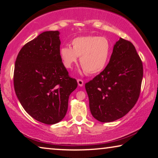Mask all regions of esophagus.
<instances>
[{
	"mask_svg": "<svg viewBox=\"0 0 158 158\" xmlns=\"http://www.w3.org/2000/svg\"><path fill=\"white\" fill-rule=\"evenodd\" d=\"M77 84H78V85L80 86V87H82V86L83 85V81H82V80L77 79Z\"/></svg>",
	"mask_w": 158,
	"mask_h": 158,
	"instance_id": "34e87169",
	"label": "esophagus"
}]
</instances>
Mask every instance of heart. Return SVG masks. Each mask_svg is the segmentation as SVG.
Listing matches in <instances>:
<instances>
[{
	"label": "heart",
	"mask_w": 158,
	"mask_h": 158,
	"mask_svg": "<svg viewBox=\"0 0 158 158\" xmlns=\"http://www.w3.org/2000/svg\"><path fill=\"white\" fill-rule=\"evenodd\" d=\"M72 47L64 46L60 49V57L66 68H72L80 57L83 70L96 74L104 70L109 62L111 47L106 38L98 36H83L75 38Z\"/></svg>",
	"instance_id": "obj_1"
}]
</instances>
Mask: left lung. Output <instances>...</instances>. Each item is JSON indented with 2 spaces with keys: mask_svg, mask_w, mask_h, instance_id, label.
Returning <instances> with one entry per match:
<instances>
[{
  "mask_svg": "<svg viewBox=\"0 0 158 158\" xmlns=\"http://www.w3.org/2000/svg\"><path fill=\"white\" fill-rule=\"evenodd\" d=\"M142 77V62L135 46L120 38L106 68L85 85L92 116L111 122L126 115L139 98Z\"/></svg>",
  "mask_w": 158,
  "mask_h": 158,
  "instance_id": "obj_1",
  "label": "left lung"
}]
</instances>
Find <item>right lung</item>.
Wrapping results in <instances>:
<instances>
[{"mask_svg": "<svg viewBox=\"0 0 158 158\" xmlns=\"http://www.w3.org/2000/svg\"><path fill=\"white\" fill-rule=\"evenodd\" d=\"M60 32L44 31L19 52L15 62L16 96L32 118L55 124L65 116L68 99L77 83L69 77L60 57Z\"/></svg>", "mask_w": 158, "mask_h": 158, "instance_id": "obj_1", "label": "right lung"}]
</instances>
